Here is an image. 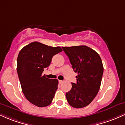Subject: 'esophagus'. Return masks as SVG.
I'll use <instances>...</instances> for the list:
<instances>
[{
  "mask_svg": "<svg viewBox=\"0 0 125 125\" xmlns=\"http://www.w3.org/2000/svg\"><path fill=\"white\" fill-rule=\"evenodd\" d=\"M63 82V81H59V84L62 83Z\"/></svg>",
  "mask_w": 125,
  "mask_h": 125,
  "instance_id": "34e87169",
  "label": "esophagus"
}]
</instances>
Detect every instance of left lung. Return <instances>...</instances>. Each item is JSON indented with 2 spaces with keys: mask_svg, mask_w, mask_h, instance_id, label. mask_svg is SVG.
Wrapping results in <instances>:
<instances>
[{
  "mask_svg": "<svg viewBox=\"0 0 125 125\" xmlns=\"http://www.w3.org/2000/svg\"><path fill=\"white\" fill-rule=\"evenodd\" d=\"M69 59L76 76V83H72V89L66 94L69 104L74 108H82L89 104L98 93L104 73L100 56L86 46L62 47Z\"/></svg>",
  "mask_w": 125,
  "mask_h": 125,
  "instance_id": "8db88e82",
  "label": "left lung"
}]
</instances>
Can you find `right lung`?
Segmentation results:
<instances>
[{
    "label": "right lung",
    "mask_w": 125,
    "mask_h": 125,
    "mask_svg": "<svg viewBox=\"0 0 125 125\" xmlns=\"http://www.w3.org/2000/svg\"><path fill=\"white\" fill-rule=\"evenodd\" d=\"M62 51L61 47H52L33 42L23 47L18 54L17 72L22 92L31 104L45 107L52 102L58 89V80L42 75L51 64L53 56Z\"/></svg>",
    "instance_id": "obj_1"
}]
</instances>
